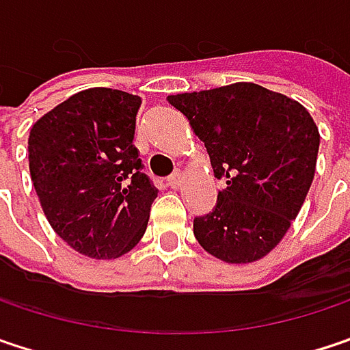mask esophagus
<instances>
[{"mask_svg": "<svg viewBox=\"0 0 350 350\" xmlns=\"http://www.w3.org/2000/svg\"><path fill=\"white\" fill-rule=\"evenodd\" d=\"M182 180H184V174H182L180 170H176L174 174L168 178V186H170V188H178V186L182 184Z\"/></svg>", "mask_w": 350, "mask_h": 350, "instance_id": "1", "label": "esophagus"}]
</instances>
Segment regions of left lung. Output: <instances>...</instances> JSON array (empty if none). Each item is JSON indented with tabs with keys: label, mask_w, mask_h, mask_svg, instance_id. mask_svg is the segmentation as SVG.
Returning <instances> with one entry per match:
<instances>
[{
	"label": "left lung",
	"mask_w": 350,
	"mask_h": 350,
	"mask_svg": "<svg viewBox=\"0 0 350 350\" xmlns=\"http://www.w3.org/2000/svg\"><path fill=\"white\" fill-rule=\"evenodd\" d=\"M168 102L204 142L214 176L226 180L212 212L194 218L196 240L224 262L267 256L312 184L321 144L314 120L299 102L250 81Z\"/></svg>",
	"instance_id": "obj_1"
}]
</instances>
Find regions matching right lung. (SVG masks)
Here are the masks:
<instances>
[{
	"label": "right lung",
	"mask_w": 350,
	"mask_h": 350,
	"mask_svg": "<svg viewBox=\"0 0 350 350\" xmlns=\"http://www.w3.org/2000/svg\"><path fill=\"white\" fill-rule=\"evenodd\" d=\"M140 104L128 92L90 88L29 132V174L44 214L59 239L90 258L132 250L158 196L134 146Z\"/></svg>",
	"instance_id": "1"
}]
</instances>
